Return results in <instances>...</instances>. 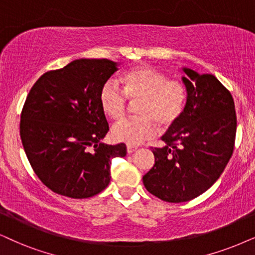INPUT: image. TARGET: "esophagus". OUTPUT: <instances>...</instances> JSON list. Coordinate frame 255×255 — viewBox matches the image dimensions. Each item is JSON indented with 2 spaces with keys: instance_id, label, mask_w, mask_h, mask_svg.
<instances>
[{
  "instance_id": "34e87169",
  "label": "esophagus",
  "mask_w": 255,
  "mask_h": 255,
  "mask_svg": "<svg viewBox=\"0 0 255 255\" xmlns=\"http://www.w3.org/2000/svg\"><path fill=\"white\" fill-rule=\"evenodd\" d=\"M136 149H137V147H135V146H130V144H128V146H127V153L128 154H131L133 151H135Z\"/></svg>"
}]
</instances>
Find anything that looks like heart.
Segmentation results:
<instances>
[{
	"label": "heart",
	"instance_id": "1",
	"mask_svg": "<svg viewBox=\"0 0 255 255\" xmlns=\"http://www.w3.org/2000/svg\"><path fill=\"white\" fill-rule=\"evenodd\" d=\"M122 89L114 80L102 85L100 107L112 120H120L127 112L128 102L137 101V117L125 119L112 128L117 141L138 144L156 134L157 125L169 128L180 120L186 109L188 90L181 80L168 79L165 73L150 66H136L120 76Z\"/></svg>",
	"mask_w": 255,
	"mask_h": 255
}]
</instances>
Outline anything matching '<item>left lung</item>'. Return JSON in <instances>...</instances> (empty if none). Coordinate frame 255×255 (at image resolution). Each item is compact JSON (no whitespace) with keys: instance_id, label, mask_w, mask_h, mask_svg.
Listing matches in <instances>:
<instances>
[{"instance_id":"8db88e82","label":"left lung","mask_w":255,"mask_h":255,"mask_svg":"<svg viewBox=\"0 0 255 255\" xmlns=\"http://www.w3.org/2000/svg\"><path fill=\"white\" fill-rule=\"evenodd\" d=\"M188 90L180 120L153 148L155 163L143 175L150 194L167 202H186L213 186L234 150L237 113L233 96L211 74L185 68Z\"/></svg>"}]
</instances>
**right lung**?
Masks as SVG:
<instances>
[{
    "label": "right lung",
    "mask_w": 255,
    "mask_h": 255,
    "mask_svg": "<svg viewBox=\"0 0 255 255\" xmlns=\"http://www.w3.org/2000/svg\"><path fill=\"white\" fill-rule=\"evenodd\" d=\"M117 70L114 61L80 59L44 73L31 87L21 112V140L31 168L54 193L99 194L111 182L112 160L126 156L125 143L101 142L109 128L100 89Z\"/></svg>",
    "instance_id": "1"
}]
</instances>
